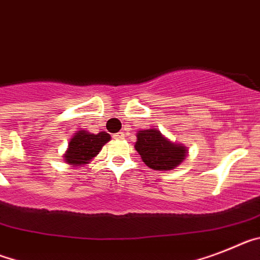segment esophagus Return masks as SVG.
I'll return each mask as SVG.
<instances>
[{
  "label": "esophagus",
  "mask_w": 260,
  "mask_h": 260,
  "mask_svg": "<svg viewBox=\"0 0 260 260\" xmlns=\"http://www.w3.org/2000/svg\"><path fill=\"white\" fill-rule=\"evenodd\" d=\"M114 137H115V139H117V140H123L124 139V132H117L116 135H114Z\"/></svg>",
  "instance_id": "1"
}]
</instances>
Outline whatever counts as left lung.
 Wrapping results in <instances>:
<instances>
[{
  "label": "left lung",
  "instance_id": "1",
  "mask_svg": "<svg viewBox=\"0 0 260 260\" xmlns=\"http://www.w3.org/2000/svg\"><path fill=\"white\" fill-rule=\"evenodd\" d=\"M135 148L146 166L153 170L175 169L186 157L184 146L170 143L157 129L140 131Z\"/></svg>",
  "mask_w": 260,
  "mask_h": 260
}]
</instances>
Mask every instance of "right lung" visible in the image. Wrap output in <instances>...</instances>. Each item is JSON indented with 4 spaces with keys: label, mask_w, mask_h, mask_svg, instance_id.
I'll list each match as a JSON object with an SVG mask.
<instances>
[{
    "label": "right lung",
    "mask_w": 260,
    "mask_h": 260,
    "mask_svg": "<svg viewBox=\"0 0 260 260\" xmlns=\"http://www.w3.org/2000/svg\"><path fill=\"white\" fill-rule=\"evenodd\" d=\"M107 141H110V135L106 132L94 135L87 131H78L69 143L65 161L73 166L89 164L90 159L101 152Z\"/></svg>",
    "instance_id": "obj_1"
}]
</instances>
